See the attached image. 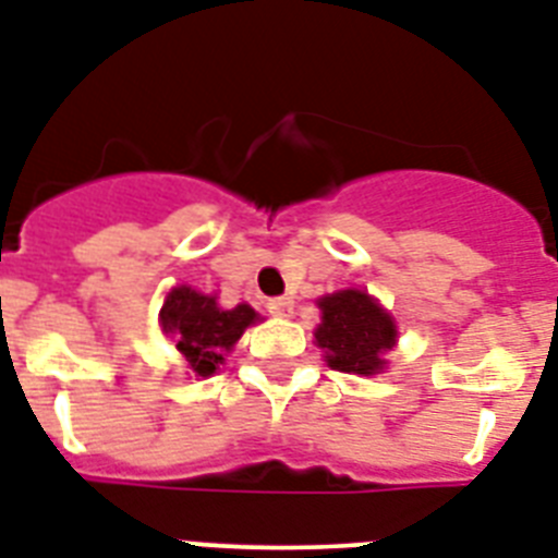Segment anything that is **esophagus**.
Masks as SVG:
<instances>
[{
	"instance_id": "1",
	"label": "esophagus",
	"mask_w": 558,
	"mask_h": 558,
	"mask_svg": "<svg viewBox=\"0 0 558 558\" xmlns=\"http://www.w3.org/2000/svg\"><path fill=\"white\" fill-rule=\"evenodd\" d=\"M292 310H294V301H292V298H287V294H283V298H271V301H269L271 315L289 318V315H292Z\"/></svg>"
}]
</instances>
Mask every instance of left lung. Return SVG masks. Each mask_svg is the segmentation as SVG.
I'll use <instances>...</instances> for the list:
<instances>
[{"instance_id":"8db88e82","label":"left lung","mask_w":558,"mask_h":558,"mask_svg":"<svg viewBox=\"0 0 558 558\" xmlns=\"http://www.w3.org/2000/svg\"><path fill=\"white\" fill-rule=\"evenodd\" d=\"M320 318L315 341L326 364L338 373L375 375L384 369V352L396 343V324L387 312L361 289L326 294L318 301Z\"/></svg>"}]
</instances>
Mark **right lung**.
I'll return each mask as SVG.
<instances>
[{"label": "right lung", "instance_id": "obj_1", "mask_svg": "<svg viewBox=\"0 0 558 558\" xmlns=\"http://www.w3.org/2000/svg\"><path fill=\"white\" fill-rule=\"evenodd\" d=\"M255 318V310L246 303H238L234 310H220L211 294L194 292L192 287L171 289L160 310L162 332L171 335L177 350L203 378L215 373L217 364H223V352L232 350Z\"/></svg>", "mask_w": 558, "mask_h": 558}]
</instances>
